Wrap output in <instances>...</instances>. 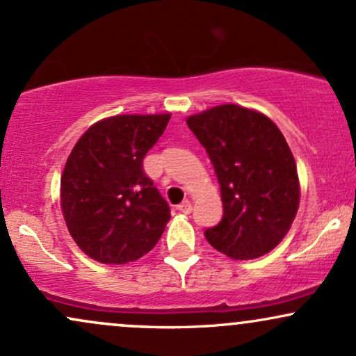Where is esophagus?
<instances>
[{
  "label": "esophagus",
  "mask_w": 356,
  "mask_h": 356,
  "mask_svg": "<svg viewBox=\"0 0 356 356\" xmlns=\"http://www.w3.org/2000/svg\"><path fill=\"white\" fill-rule=\"evenodd\" d=\"M177 211L182 212V214H191L192 204H191L189 201H184V202H181V204H179V206H177Z\"/></svg>",
  "instance_id": "34e87169"
}]
</instances>
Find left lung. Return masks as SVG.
I'll use <instances>...</instances> for the list:
<instances>
[{"label": "left lung", "instance_id": "8db88e82", "mask_svg": "<svg viewBox=\"0 0 356 356\" xmlns=\"http://www.w3.org/2000/svg\"><path fill=\"white\" fill-rule=\"evenodd\" d=\"M209 155L220 186L222 219L204 232L232 259H256L275 249L300 206V181L288 142L275 122L227 104L187 117Z\"/></svg>", "mask_w": 356, "mask_h": 356}]
</instances>
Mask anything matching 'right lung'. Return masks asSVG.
<instances>
[{
  "label": "right lung",
  "mask_w": 356,
  "mask_h": 356,
  "mask_svg": "<svg viewBox=\"0 0 356 356\" xmlns=\"http://www.w3.org/2000/svg\"><path fill=\"white\" fill-rule=\"evenodd\" d=\"M170 113L115 115L79 138L61 174L60 202L79 248L104 264L136 261L161 239L169 204L144 172Z\"/></svg>",
  "instance_id": "add662e5"
}]
</instances>
